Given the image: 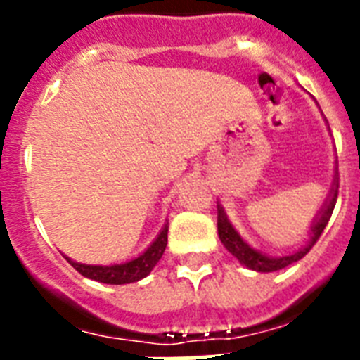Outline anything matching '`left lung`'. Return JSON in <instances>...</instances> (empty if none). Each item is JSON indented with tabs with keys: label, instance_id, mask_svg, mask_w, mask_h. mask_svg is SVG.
I'll return each mask as SVG.
<instances>
[{
	"label": "left lung",
	"instance_id": "1",
	"mask_svg": "<svg viewBox=\"0 0 360 360\" xmlns=\"http://www.w3.org/2000/svg\"><path fill=\"white\" fill-rule=\"evenodd\" d=\"M336 198H338V183L335 181V185H333V191H330L329 198H327V202H325L323 209H321V213H319L318 220L314 222L312 226V237H310V243H308L304 248H301L295 254H291V256H282V257H269L263 256L262 252L254 250L250 246L246 245L245 240L240 239L239 233H237L231 224L228 222V217H226L224 209L219 207V237L222 240V245L228 248V250L233 254V256L239 259L243 265H246L252 271H259V273H273V271H280V269L288 267L291 263L299 262L301 257H304L310 252L314 245H316V240L321 237L323 233L325 226L329 224V219L333 211H335L336 205Z\"/></svg>",
	"mask_w": 360,
	"mask_h": 360
}]
</instances>
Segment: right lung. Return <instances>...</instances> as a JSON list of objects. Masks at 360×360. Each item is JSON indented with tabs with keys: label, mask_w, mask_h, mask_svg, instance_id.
Here are the masks:
<instances>
[{
	"label": "right lung",
	"mask_w": 360,
	"mask_h": 360,
	"mask_svg": "<svg viewBox=\"0 0 360 360\" xmlns=\"http://www.w3.org/2000/svg\"><path fill=\"white\" fill-rule=\"evenodd\" d=\"M166 245H168V226H164L157 240L141 256H138L132 262L103 267V265H82V263L70 262L69 257L67 259L86 278L97 280V282H103V284H130V282H138V280L146 278L147 274L151 273L153 267L162 257Z\"/></svg>",
	"instance_id": "right-lung-1"
}]
</instances>
